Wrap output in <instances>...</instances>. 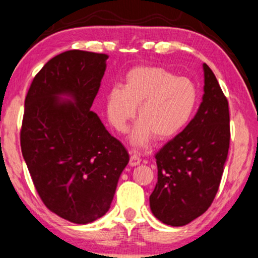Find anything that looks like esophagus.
<instances>
[{
    "label": "esophagus",
    "mask_w": 258,
    "mask_h": 258,
    "mask_svg": "<svg viewBox=\"0 0 258 258\" xmlns=\"http://www.w3.org/2000/svg\"><path fill=\"white\" fill-rule=\"evenodd\" d=\"M141 163V158L139 156H136V154H132L130 156V160H129V165L130 166H136L139 165Z\"/></svg>",
    "instance_id": "obj_1"
}]
</instances>
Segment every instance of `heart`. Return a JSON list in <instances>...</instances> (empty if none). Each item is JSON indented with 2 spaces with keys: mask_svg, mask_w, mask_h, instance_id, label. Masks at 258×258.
Listing matches in <instances>:
<instances>
[{
  "mask_svg": "<svg viewBox=\"0 0 258 258\" xmlns=\"http://www.w3.org/2000/svg\"><path fill=\"white\" fill-rule=\"evenodd\" d=\"M198 102L196 84L162 68L141 66L128 72L124 86H113L105 96L108 122L118 133L128 129L138 108L139 122L130 141L145 147L153 136L166 140L182 130Z\"/></svg>",
  "mask_w": 258,
  "mask_h": 258,
  "instance_id": "heart-1",
  "label": "heart"
}]
</instances>
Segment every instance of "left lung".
Masks as SVG:
<instances>
[{"mask_svg": "<svg viewBox=\"0 0 258 258\" xmlns=\"http://www.w3.org/2000/svg\"><path fill=\"white\" fill-rule=\"evenodd\" d=\"M204 70V95L198 112L180 134L156 154L158 182L150 196L154 216L165 225L184 226L213 203L228 156V101L214 72Z\"/></svg>", "mask_w": 258, "mask_h": 258, "instance_id": "1", "label": "left lung"}]
</instances>
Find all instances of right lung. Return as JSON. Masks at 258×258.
Segmentation results:
<instances>
[{
  "label": "right lung",
  "instance_id": "obj_1",
  "mask_svg": "<svg viewBox=\"0 0 258 258\" xmlns=\"http://www.w3.org/2000/svg\"><path fill=\"white\" fill-rule=\"evenodd\" d=\"M107 59L63 51L35 76L25 98L20 145L33 184L45 207L77 225L107 213L129 163L123 145L90 111Z\"/></svg>",
  "mask_w": 258,
  "mask_h": 258
}]
</instances>
